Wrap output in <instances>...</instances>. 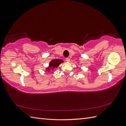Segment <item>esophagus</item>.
I'll return each mask as SVG.
<instances>
[{"instance_id":"34e87169","label":"esophagus","mask_w":126,"mask_h":126,"mask_svg":"<svg viewBox=\"0 0 126 126\" xmlns=\"http://www.w3.org/2000/svg\"><path fill=\"white\" fill-rule=\"evenodd\" d=\"M66 60L67 61V62H70V58H66Z\"/></svg>"}]
</instances>
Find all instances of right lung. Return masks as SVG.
I'll list each match as a JSON object with an SVG mask.
<instances>
[{
	"instance_id": "add662e5",
	"label": "right lung",
	"mask_w": 126,
	"mask_h": 126,
	"mask_svg": "<svg viewBox=\"0 0 126 126\" xmlns=\"http://www.w3.org/2000/svg\"><path fill=\"white\" fill-rule=\"evenodd\" d=\"M64 61L62 59H55L54 60H52L51 62H50L49 63V66L46 68V71L49 72L50 70H54L55 68H56L58 67L60 64L63 63Z\"/></svg>"
}]
</instances>
